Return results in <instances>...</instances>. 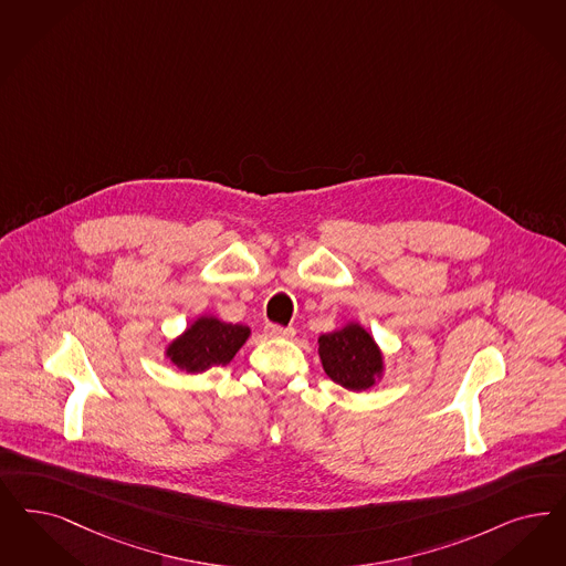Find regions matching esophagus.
<instances>
[{
  "mask_svg": "<svg viewBox=\"0 0 566 566\" xmlns=\"http://www.w3.org/2000/svg\"><path fill=\"white\" fill-rule=\"evenodd\" d=\"M265 332L272 338H293L294 336L293 328H284V326H277V324H268Z\"/></svg>",
  "mask_w": 566,
  "mask_h": 566,
  "instance_id": "1",
  "label": "esophagus"
}]
</instances>
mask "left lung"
Returning a JSON list of instances; mask_svg holds the SVG:
<instances>
[{"label":"left lung","mask_w":566,"mask_h":566,"mask_svg":"<svg viewBox=\"0 0 566 566\" xmlns=\"http://www.w3.org/2000/svg\"><path fill=\"white\" fill-rule=\"evenodd\" d=\"M322 368L343 389L370 390L385 378V353L359 322H347L317 338Z\"/></svg>","instance_id":"8db88e82"}]
</instances>
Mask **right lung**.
<instances>
[{
    "label": "right lung",
    "mask_w": 566,
    "mask_h": 566,
    "mask_svg": "<svg viewBox=\"0 0 566 566\" xmlns=\"http://www.w3.org/2000/svg\"><path fill=\"white\" fill-rule=\"evenodd\" d=\"M251 328L230 324L211 313L198 315L195 322L165 345V357L186 374H202L214 366H226L249 340Z\"/></svg>",
    "instance_id": "right-lung-1"
}]
</instances>
